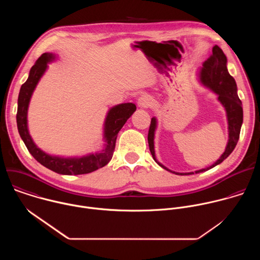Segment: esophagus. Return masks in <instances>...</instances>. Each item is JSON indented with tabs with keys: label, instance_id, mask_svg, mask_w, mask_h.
<instances>
[{
	"label": "esophagus",
	"instance_id": "obj_1",
	"mask_svg": "<svg viewBox=\"0 0 260 260\" xmlns=\"http://www.w3.org/2000/svg\"><path fill=\"white\" fill-rule=\"evenodd\" d=\"M152 105V100L148 95H142L138 100V106L140 108H148Z\"/></svg>",
	"mask_w": 260,
	"mask_h": 260
}]
</instances>
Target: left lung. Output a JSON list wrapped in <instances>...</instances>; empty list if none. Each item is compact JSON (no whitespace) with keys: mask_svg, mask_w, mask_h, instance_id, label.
<instances>
[{"mask_svg":"<svg viewBox=\"0 0 260 260\" xmlns=\"http://www.w3.org/2000/svg\"><path fill=\"white\" fill-rule=\"evenodd\" d=\"M199 77L201 83L211 89L214 93L217 94V100L224 107L226 117H228V125H229V141L225 147L224 152L221 156L210 167L196 171L190 173H177L169 170L164 165H161L155 156L154 151V135L157 126V120L155 117L151 119L149 133H148V144H149V149L152 154L155 162L164 168L165 170L172 172L176 175H192L198 173L206 172L217 165L221 164L224 159H226L230 154L234 151L235 147L240 138V132L243 124V107L242 102L238 95V87L236 80L228 71V58L222 49L215 45L212 48L211 54L204 61L203 67L200 69Z\"/></svg>","mask_w":260,"mask_h":260,"instance_id":"1","label":"left lung"}]
</instances>
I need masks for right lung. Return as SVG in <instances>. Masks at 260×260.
Returning <instances> with one entry per match:
<instances>
[{
  "label": "right lung",
  "instance_id": "add662e5",
  "mask_svg": "<svg viewBox=\"0 0 260 260\" xmlns=\"http://www.w3.org/2000/svg\"><path fill=\"white\" fill-rule=\"evenodd\" d=\"M55 59L52 53H43L31 67L27 80L21 85L17 102L16 122L18 133L28 152L45 168L61 175H82L105 167L113 156L115 143L119 131L133 115L137 107L133 103L119 104L111 108L104 123L105 148L101 152L90 153L81 157H60L45 153L37 146L27 128V110L32 92L48 68V63Z\"/></svg>",
  "mask_w": 260,
  "mask_h": 260
}]
</instances>
